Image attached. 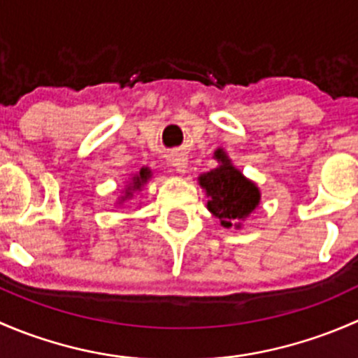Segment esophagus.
Instances as JSON below:
<instances>
[{"label":"esophagus","mask_w":358,"mask_h":358,"mask_svg":"<svg viewBox=\"0 0 358 358\" xmlns=\"http://www.w3.org/2000/svg\"><path fill=\"white\" fill-rule=\"evenodd\" d=\"M169 164H171L178 173H185L189 159L183 156V154H173V156L169 157Z\"/></svg>","instance_id":"34e87169"}]
</instances>
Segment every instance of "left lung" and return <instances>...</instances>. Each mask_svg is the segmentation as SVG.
Segmentation results:
<instances>
[{
  "label": "left lung",
  "mask_w": 358,
  "mask_h": 358,
  "mask_svg": "<svg viewBox=\"0 0 358 358\" xmlns=\"http://www.w3.org/2000/svg\"><path fill=\"white\" fill-rule=\"evenodd\" d=\"M215 156L222 161V166L202 175L199 180L209 197V211L223 227H232L237 220L246 218L258 206L259 192L255 183L244 178L243 173L230 164V159L222 149L216 150Z\"/></svg>",
  "instance_id": "8db88e82"
}]
</instances>
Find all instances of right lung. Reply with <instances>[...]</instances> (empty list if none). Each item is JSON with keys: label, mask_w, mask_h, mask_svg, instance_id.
<instances>
[{"label": "right lung", "mask_w": 358, "mask_h": 358, "mask_svg": "<svg viewBox=\"0 0 358 358\" xmlns=\"http://www.w3.org/2000/svg\"><path fill=\"white\" fill-rule=\"evenodd\" d=\"M149 178H150V171L147 168H142V169H140L138 175L133 178V189H140V187H142L143 183H145ZM126 196H129V192L126 194Z\"/></svg>", "instance_id": "obj_1"}]
</instances>
